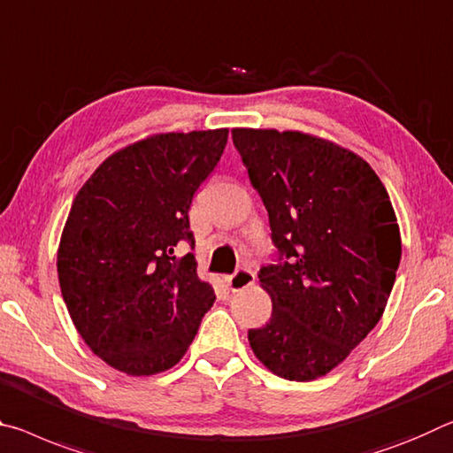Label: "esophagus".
Listing matches in <instances>:
<instances>
[{
  "instance_id": "obj_1",
  "label": "esophagus",
  "mask_w": 453,
  "mask_h": 453,
  "mask_svg": "<svg viewBox=\"0 0 453 453\" xmlns=\"http://www.w3.org/2000/svg\"><path fill=\"white\" fill-rule=\"evenodd\" d=\"M225 283L233 293L242 291V288H249L250 285L255 283V273L250 269H239L234 273V275L225 277Z\"/></svg>"
}]
</instances>
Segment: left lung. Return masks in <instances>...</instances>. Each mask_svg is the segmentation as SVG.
I'll return each instance as SVG.
<instances>
[{"label": "left lung", "mask_w": 453, "mask_h": 453, "mask_svg": "<svg viewBox=\"0 0 453 453\" xmlns=\"http://www.w3.org/2000/svg\"><path fill=\"white\" fill-rule=\"evenodd\" d=\"M283 263L261 266L273 313L249 331L255 357L288 381L341 365L380 321L402 258L380 176L349 148L301 130L233 128Z\"/></svg>", "instance_id": "1"}]
</instances>
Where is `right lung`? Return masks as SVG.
<instances>
[{
	"mask_svg": "<svg viewBox=\"0 0 453 453\" xmlns=\"http://www.w3.org/2000/svg\"><path fill=\"white\" fill-rule=\"evenodd\" d=\"M228 128L158 132L102 162L73 198L58 279L86 345L126 375L174 367L214 303L196 275L192 196L219 165Z\"/></svg>",
	"mask_w": 453,
	"mask_h": 453,
	"instance_id": "1",
	"label": "right lung"
}]
</instances>
